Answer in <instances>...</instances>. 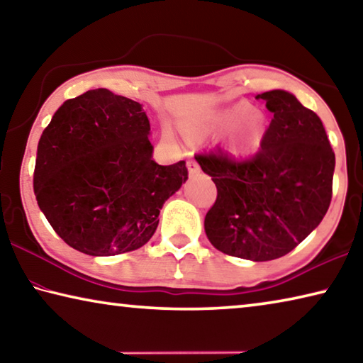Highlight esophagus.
<instances>
[{
    "label": "esophagus",
    "mask_w": 363,
    "mask_h": 363,
    "mask_svg": "<svg viewBox=\"0 0 363 363\" xmlns=\"http://www.w3.org/2000/svg\"><path fill=\"white\" fill-rule=\"evenodd\" d=\"M187 168H189V174L190 176H195V174L200 173V167H199V163L195 162V160H189Z\"/></svg>",
    "instance_id": "1"
}]
</instances>
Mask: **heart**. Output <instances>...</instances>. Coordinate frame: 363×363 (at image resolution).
Here are the masks:
<instances>
[{
  "instance_id": "obj_1",
  "label": "heart",
  "mask_w": 363,
  "mask_h": 363,
  "mask_svg": "<svg viewBox=\"0 0 363 363\" xmlns=\"http://www.w3.org/2000/svg\"><path fill=\"white\" fill-rule=\"evenodd\" d=\"M236 125L230 131V143L238 150H253L261 144L264 131H266V120L262 113L253 112L247 102H238L224 112L218 113L211 121L214 130Z\"/></svg>"
}]
</instances>
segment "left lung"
<instances>
[{
  "label": "left lung",
  "mask_w": 363,
  "mask_h": 363,
  "mask_svg": "<svg viewBox=\"0 0 363 363\" xmlns=\"http://www.w3.org/2000/svg\"><path fill=\"white\" fill-rule=\"evenodd\" d=\"M274 113L253 157L237 160L220 147L195 160L216 184L205 216L208 240L224 255L272 261L320 224L333 194L335 152L322 120L281 89L257 94Z\"/></svg>",
  "instance_id": "obj_1"
}]
</instances>
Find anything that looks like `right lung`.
Instances as JSON below:
<instances>
[{"instance_id":"add662e5","label":"right lung","mask_w":363,"mask_h":363,"mask_svg":"<svg viewBox=\"0 0 363 363\" xmlns=\"http://www.w3.org/2000/svg\"><path fill=\"white\" fill-rule=\"evenodd\" d=\"M143 106L108 89L65 101L43 131L33 190L48 223L72 248L115 256L150 240L164 201L187 181L186 162L152 160Z\"/></svg>"}]
</instances>
